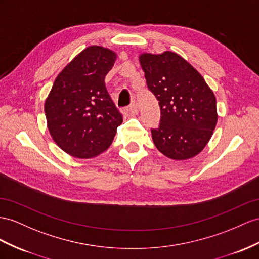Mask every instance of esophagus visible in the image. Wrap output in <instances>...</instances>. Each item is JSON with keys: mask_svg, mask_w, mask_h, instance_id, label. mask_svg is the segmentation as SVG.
Masks as SVG:
<instances>
[{"mask_svg": "<svg viewBox=\"0 0 259 259\" xmlns=\"http://www.w3.org/2000/svg\"><path fill=\"white\" fill-rule=\"evenodd\" d=\"M127 111H128L129 115H137V114H138V107H137V105H136V104L130 105L129 107L127 108Z\"/></svg>", "mask_w": 259, "mask_h": 259, "instance_id": "1", "label": "esophagus"}]
</instances>
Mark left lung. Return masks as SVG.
I'll list each match as a JSON object with an SVG mask.
<instances>
[{
    "label": "left lung",
    "instance_id": "1",
    "mask_svg": "<svg viewBox=\"0 0 259 259\" xmlns=\"http://www.w3.org/2000/svg\"><path fill=\"white\" fill-rule=\"evenodd\" d=\"M139 60L161 108L160 127L151 130L155 147L171 160L196 156L208 144L217 125L213 92L200 73L175 52H144Z\"/></svg>",
    "mask_w": 259,
    "mask_h": 259
}]
</instances>
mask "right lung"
<instances>
[{
	"mask_svg": "<svg viewBox=\"0 0 259 259\" xmlns=\"http://www.w3.org/2000/svg\"><path fill=\"white\" fill-rule=\"evenodd\" d=\"M117 54L90 46L64 66L45 102L47 127L65 153L92 158L107 150L122 116L106 90L105 76Z\"/></svg>",
	"mask_w": 259,
	"mask_h": 259,
	"instance_id": "obj_1",
	"label": "right lung"
}]
</instances>
